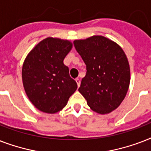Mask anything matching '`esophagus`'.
<instances>
[{
  "label": "esophagus",
  "mask_w": 151,
  "mask_h": 151,
  "mask_svg": "<svg viewBox=\"0 0 151 151\" xmlns=\"http://www.w3.org/2000/svg\"><path fill=\"white\" fill-rule=\"evenodd\" d=\"M75 81H76V82H77V84H78V86L79 87V86H80V84H81L80 79H79V78H77Z\"/></svg>",
  "instance_id": "34e87169"
}]
</instances>
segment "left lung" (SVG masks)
<instances>
[{"mask_svg":"<svg viewBox=\"0 0 151 151\" xmlns=\"http://www.w3.org/2000/svg\"><path fill=\"white\" fill-rule=\"evenodd\" d=\"M86 65L78 91L92 110L104 114L122 103L130 83L126 55L118 45L103 36L73 41Z\"/></svg>","mask_w":151,"mask_h":151,"instance_id":"8db88e82","label":"left lung"}]
</instances>
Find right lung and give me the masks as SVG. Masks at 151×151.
Masks as SVG:
<instances>
[{
  "label": "right lung",
  "mask_w": 151,
  "mask_h": 151,
  "mask_svg": "<svg viewBox=\"0 0 151 151\" xmlns=\"http://www.w3.org/2000/svg\"><path fill=\"white\" fill-rule=\"evenodd\" d=\"M72 48L68 41L48 37L29 52L22 66V83L27 96L38 110L59 112L78 88L63 59Z\"/></svg>",
  "instance_id": "add662e5"
}]
</instances>
